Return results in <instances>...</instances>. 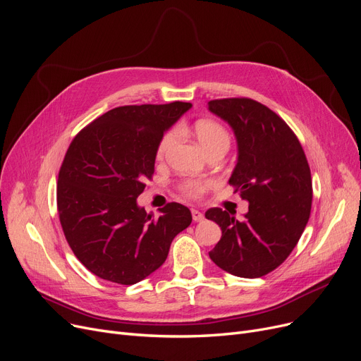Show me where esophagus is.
<instances>
[{
	"instance_id": "esophagus-1",
	"label": "esophagus",
	"mask_w": 361,
	"mask_h": 361,
	"mask_svg": "<svg viewBox=\"0 0 361 361\" xmlns=\"http://www.w3.org/2000/svg\"><path fill=\"white\" fill-rule=\"evenodd\" d=\"M192 216H193V221L196 222H202L204 219V215L197 209H192Z\"/></svg>"
}]
</instances>
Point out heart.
Instances as JSON below:
<instances>
[{
    "label": "heart",
    "instance_id": "1",
    "mask_svg": "<svg viewBox=\"0 0 361 361\" xmlns=\"http://www.w3.org/2000/svg\"><path fill=\"white\" fill-rule=\"evenodd\" d=\"M195 133L196 137L200 142L202 147L204 150H209L214 146L218 145H228L230 146V135L219 123L212 121V120H200L196 123L195 126ZM177 137V130L171 128L168 130L165 135L161 137L158 147H157V157L158 159L164 158L165 154L168 152V149L171 147V145L174 143ZM212 185L211 180H204V178H187L181 183L180 188L181 192L188 196L197 199L202 195H204V192Z\"/></svg>",
    "mask_w": 361,
    "mask_h": 361
}]
</instances>
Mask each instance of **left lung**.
Listing matches in <instances>:
<instances>
[{
    "mask_svg": "<svg viewBox=\"0 0 361 361\" xmlns=\"http://www.w3.org/2000/svg\"><path fill=\"white\" fill-rule=\"evenodd\" d=\"M207 105L234 130L238 158L230 184L249 202L243 221L221 207L204 214L222 231L209 257L225 272L259 278L290 256L306 228L313 197L310 168L294 131L268 106L249 98Z\"/></svg>",
    "mask_w": 361,
    "mask_h": 361,
    "instance_id": "8db88e82",
    "label": "left lung"
}]
</instances>
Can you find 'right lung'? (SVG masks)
<instances>
[{
  "label": "right lung",
  "mask_w": 361,
  "mask_h": 361,
  "mask_svg": "<svg viewBox=\"0 0 361 361\" xmlns=\"http://www.w3.org/2000/svg\"><path fill=\"white\" fill-rule=\"evenodd\" d=\"M190 108L180 101L114 108L70 143L56 207L68 245L93 275L133 286L161 267L174 237L192 224L190 209L177 202L159 218L137 206L161 137Z\"/></svg>",
  "instance_id": "obj_1"
}]
</instances>
